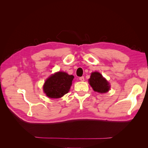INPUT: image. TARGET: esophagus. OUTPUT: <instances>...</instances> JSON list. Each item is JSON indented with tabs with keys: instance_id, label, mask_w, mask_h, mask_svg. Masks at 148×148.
Returning a JSON list of instances; mask_svg holds the SVG:
<instances>
[{
	"instance_id": "1",
	"label": "esophagus",
	"mask_w": 148,
	"mask_h": 148,
	"mask_svg": "<svg viewBox=\"0 0 148 148\" xmlns=\"http://www.w3.org/2000/svg\"><path fill=\"white\" fill-rule=\"evenodd\" d=\"M79 80L81 82H84V77H80L79 78Z\"/></svg>"
}]
</instances>
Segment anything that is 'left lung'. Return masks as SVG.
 <instances>
[{"mask_svg": "<svg viewBox=\"0 0 148 148\" xmlns=\"http://www.w3.org/2000/svg\"><path fill=\"white\" fill-rule=\"evenodd\" d=\"M89 83L94 91L100 93L108 92L110 88L109 82L97 71L91 73L90 78L89 79Z\"/></svg>", "mask_w": 148, "mask_h": 148, "instance_id": "left-lung-1", "label": "left lung"}]
</instances>
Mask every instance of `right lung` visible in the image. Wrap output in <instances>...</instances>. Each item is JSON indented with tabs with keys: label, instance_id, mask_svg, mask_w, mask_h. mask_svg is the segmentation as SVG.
I'll return each instance as SVG.
<instances>
[{
	"label": "right lung",
	"instance_id": "add662e5",
	"mask_svg": "<svg viewBox=\"0 0 148 148\" xmlns=\"http://www.w3.org/2000/svg\"><path fill=\"white\" fill-rule=\"evenodd\" d=\"M73 78V75L59 71L52 75L46 80L43 91L49 97L60 98L69 92Z\"/></svg>",
	"mask_w": 148,
	"mask_h": 148
}]
</instances>
